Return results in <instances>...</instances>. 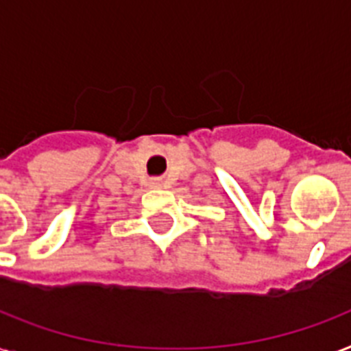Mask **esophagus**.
<instances>
[{"instance_id": "obj_1", "label": "esophagus", "mask_w": 351, "mask_h": 351, "mask_svg": "<svg viewBox=\"0 0 351 351\" xmlns=\"http://www.w3.org/2000/svg\"><path fill=\"white\" fill-rule=\"evenodd\" d=\"M149 186L153 187V189H162V187H164V182H162V180H151V182H149Z\"/></svg>"}]
</instances>
